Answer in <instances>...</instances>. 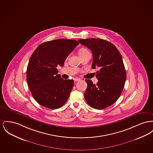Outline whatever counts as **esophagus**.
<instances>
[{
  "mask_svg": "<svg viewBox=\"0 0 153 153\" xmlns=\"http://www.w3.org/2000/svg\"><path fill=\"white\" fill-rule=\"evenodd\" d=\"M74 82L80 81V79H74Z\"/></svg>",
  "mask_w": 153,
  "mask_h": 153,
  "instance_id": "1",
  "label": "esophagus"
}]
</instances>
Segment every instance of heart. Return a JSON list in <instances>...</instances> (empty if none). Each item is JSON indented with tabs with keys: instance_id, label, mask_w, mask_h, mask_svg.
<instances>
[{
	"instance_id": "heart-1",
	"label": "heart",
	"mask_w": 153,
	"mask_h": 153,
	"mask_svg": "<svg viewBox=\"0 0 153 153\" xmlns=\"http://www.w3.org/2000/svg\"><path fill=\"white\" fill-rule=\"evenodd\" d=\"M88 52H89V51H88V50H87L86 48H81V49L79 50V55H80L85 54V53H88Z\"/></svg>"
}]
</instances>
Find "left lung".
Here are the masks:
<instances>
[{
  "instance_id": "obj_1",
  "label": "left lung",
  "mask_w": 153,
  "mask_h": 153,
  "mask_svg": "<svg viewBox=\"0 0 153 153\" xmlns=\"http://www.w3.org/2000/svg\"><path fill=\"white\" fill-rule=\"evenodd\" d=\"M78 41L91 51L92 68L98 69L97 84L85 80L87 88L84 94L85 99L92 108H108L119 98L126 82V74L121 55L115 45L106 40L90 38Z\"/></svg>"
}]
</instances>
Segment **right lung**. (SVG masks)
I'll use <instances>...</instances> for the list:
<instances>
[{
	"instance_id": "right-lung-1",
	"label": "right lung",
	"mask_w": 153,
	"mask_h": 153,
	"mask_svg": "<svg viewBox=\"0 0 153 153\" xmlns=\"http://www.w3.org/2000/svg\"><path fill=\"white\" fill-rule=\"evenodd\" d=\"M79 43L74 40L57 39L39 45L32 54L27 70V85L33 98L50 109L61 108L69 98L74 81L57 74L68 56Z\"/></svg>"
}]
</instances>
